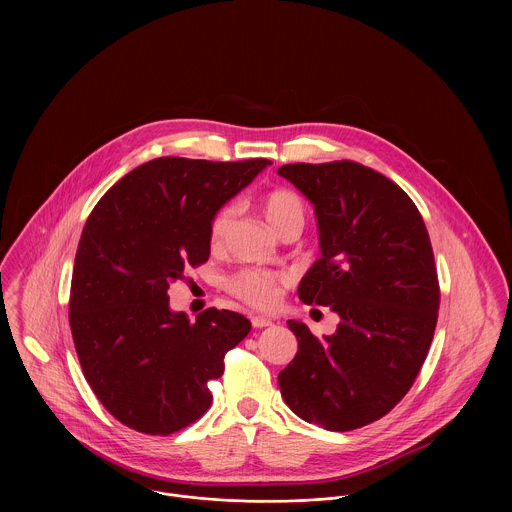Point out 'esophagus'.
<instances>
[{
  "label": "esophagus",
  "instance_id": "1",
  "mask_svg": "<svg viewBox=\"0 0 512 512\" xmlns=\"http://www.w3.org/2000/svg\"><path fill=\"white\" fill-rule=\"evenodd\" d=\"M252 325H254L256 329H264V327H270V325H272V319H268V317H260V315H254V317H252Z\"/></svg>",
  "mask_w": 512,
  "mask_h": 512
}]
</instances>
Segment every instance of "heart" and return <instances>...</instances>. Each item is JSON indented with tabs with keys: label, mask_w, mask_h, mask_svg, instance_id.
<instances>
[{
	"label": "heart",
	"mask_w": 512,
	"mask_h": 512,
	"mask_svg": "<svg viewBox=\"0 0 512 512\" xmlns=\"http://www.w3.org/2000/svg\"><path fill=\"white\" fill-rule=\"evenodd\" d=\"M262 211L276 232H280L284 226H288L292 222L303 224V220H305V203L297 193H293L290 189H276V191L268 193L262 199ZM232 215H234L232 209L224 207L213 217L211 242L215 246H219L220 242L224 240L228 226L232 222ZM230 290L260 307H270L278 301V280L264 272L246 270V272L238 274L230 282Z\"/></svg>",
	"instance_id": "heart-1"
}]
</instances>
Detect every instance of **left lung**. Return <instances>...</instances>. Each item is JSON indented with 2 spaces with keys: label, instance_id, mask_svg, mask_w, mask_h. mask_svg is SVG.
Here are the masks:
<instances>
[{
  "label": "left lung",
  "instance_id": "1",
  "mask_svg": "<svg viewBox=\"0 0 512 512\" xmlns=\"http://www.w3.org/2000/svg\"><path fill=\"white\" fill-rule=\"evenodd\" d=\"M278 175L317 220L321 256L297 295L339 315L321 341L288 321L299 349L278 374L280 392L309 424L357 430L388 414L426 361L439 307L432 242L412 199L365 165L288 163Z\"/></svg>",
  "mask_w": 512,
  "mask_h": 512
}]
</instances>
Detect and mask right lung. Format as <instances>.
I'll return each mask as SVG.
<instances>
[{
  "label": "right lung",
  "instance_id": "add662e5",
  "mask_svg": "<svg viewBox=\"0 0 512 512\" xmlns=\"http://www.w3.org/2000/svg\"><path fill=\"white\" fill-rule=\"evenodd\" d=\"M272 161L157 157L124 175L84 224L69 321L84 378L122 424L167 436L211 406L209 380L252 329L228 309L195 323L169 307L187 264L211 256V222Z\"/></svg>",
  "mask_w": 512,
  "mask_h": 512
}]
</instances>
